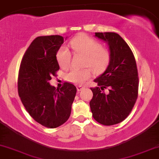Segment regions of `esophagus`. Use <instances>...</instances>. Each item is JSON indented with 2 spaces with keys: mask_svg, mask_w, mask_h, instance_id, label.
I'll return each instance as SVG.
<instances>
[{
  "mask_svg": "<svg viewBox=\"0 0 159 159\" xmlns=\"http://www.w3.org/2000/svg\"><path fill=\"white\" fill-rule=\"evenodd\" d=\"M84 88V87H83V86H81V85H78V87H77V90H78V92H80V91L83 90Z\"/></svg>",
  "mask_w": 159,
  "mask_h": 159,
  "instance_id": "obj_1",
  "label": "esophagus"
}]
</instances>
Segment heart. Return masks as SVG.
I'll use <instances>...</instances> for the list:
<instances>
[{
  "label": "heart",
  "mask_w": 159,
  "mask_h": 159,
  "mask_svg": "<svg viewBox=\"0 0 159 159\" xmlns=\"http://www.w3.org/2000/svg\"><path fill=\"white\" fill-rule=\"evenodd\" d=\"M71 48L75 54L84 56V66L90 67L96 73H102L107 68L111 61V53L102 47L96 39L87 35H81L71 40ZM58 65L63 69L68 68L72 60V53L66 46H61L56 54ZM92 76L89 68L72 69L66 75V79L76 84H84Z\"/></svg>",
  "instance_id": "b5f03b06"
}]
</instances>
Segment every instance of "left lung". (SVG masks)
<instances>
[{
  "label": "left lung",
  "instance_id": "left-lung-1",
  "mask_svg": "<svg viewBox=\"0 0 159 159\" xmlns=\"http://www.w3.org/2000/svg\"><path fill=\"white\" fill-rule=\"evenodd\" d=\"M107 43L111 61L106 70L94 80L98 87L90 88L91 112L95 120L105 125L121 123L129 116L138 98V75L134 54L119 34L95 33ZM108 89L105 94L103 90Z\"/></svg>",
  "mask_w": 159,
  "mask_h": 159
}]
</instances>
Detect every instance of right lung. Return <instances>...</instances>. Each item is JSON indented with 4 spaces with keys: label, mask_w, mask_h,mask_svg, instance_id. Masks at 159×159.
<instances>
[{
    "label": "right lung",
    "mask_w": 159,
    "mask_h": 159,
    "mask_svg": "<svg viewBox=\"0 0 159 159\" xmlns=\"http://www.w3.org/2000/svg\"><path fill=\"white\" fill-rule=\"evenodd\" d=\"M63 42L59 35L36 37L24 54L18 78V92L25 109L35 121L50 129L68 120L77 91L68 82L61 89L49 84L60 69L56 54Z\"/></svg>",
    "instance_id": "add662e5"
}]
</instances>
